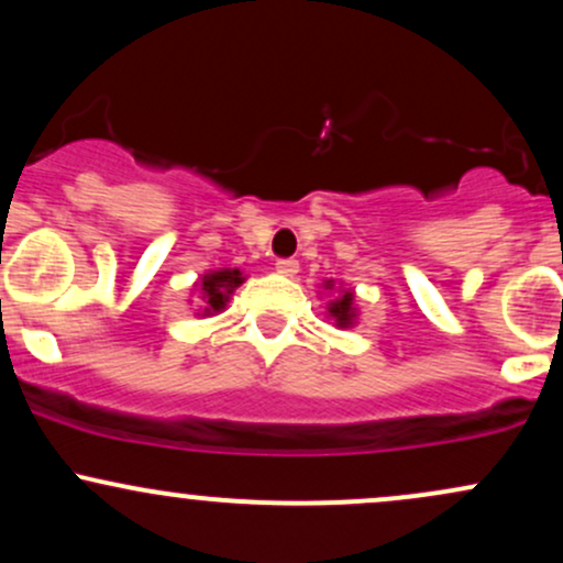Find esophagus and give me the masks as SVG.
<instances>
[{
    "mask_svg": "<svg viewBox=\"0 0 563 563\" xmlns=\"http://www.w3.org/2000/svg\"><path fill=\"white\" fill-rule=\"evenodd\" d=\"M275 269L283 277H294L296 273H299V262H296V260H280L275 264Z\"/></svg>",
    "mask_w": 563,
    "mask_h": 563,
    "instance_id": "esophagus-1",
    "label": "esophagus"
}]
</instances>
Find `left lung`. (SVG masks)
<instances>
[{"instance_id":"left-lung-1","label":"left lung","mask_w":563,"mask_h":563,"mask_svg":"<svg viewBox=\"0 0 563 563\" xmlns=\"http://www.w3.org/2000/svg\"><path fill=\"white\" fill-rule=\"evenodd\" d=\"M322 288H325L328 294H333V299L325 303L328 320H333L335 328L357 325L360 307H357V301H354V290L346 288L344 283H335V280H325L322 283Z\"/></svg>"}]
</instances>
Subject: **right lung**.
Segmentation results:
<instances>
[{
	"label": "right lung",
	"instance_id": "obj_1",
	"mask_svg": "<svg viewBox=\"0 0 563 563\" xmlns=\"http://www.w3.org/2000/svg\"><path fill=\"white\" fill-rule=\"evenodd\" d=\"M245 275L238 267H222V269H209L196 280L198 290V318H211V314H219L224 307H228L230 296L235 294L238 286H243Z\"/></svg>",
	"mask_w": 563,
	"mask_h": 563
}]
</instances>
